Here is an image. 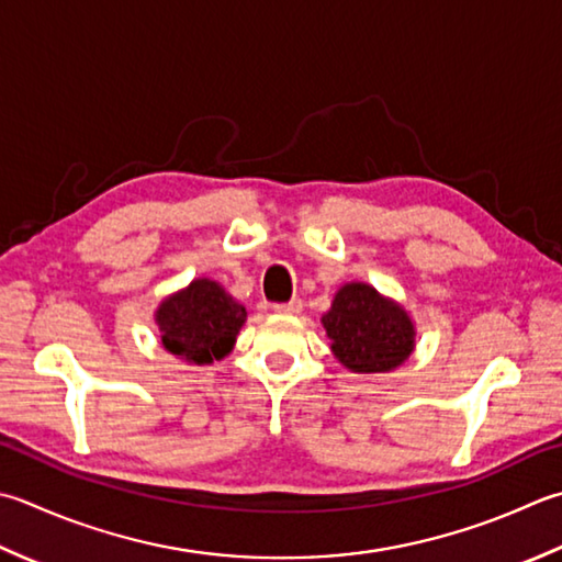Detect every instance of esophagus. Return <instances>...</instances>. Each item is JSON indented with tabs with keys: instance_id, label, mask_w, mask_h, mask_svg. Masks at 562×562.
<instances>
[{
	"instance_id": "esophagus-1",
	"label": "esophagus",
	"mask_w": 562,
	"mask_h": 562,
	"mask_svg": "<svg viewBox=\"0 0 562 562\" xmlns=\"http://www.w3.org/2000/svg\"><path fill=\"white\" fill-rule=\"evenodd\" d=\"M274 312L278 314H300L302 312V300H290L284 304H274Z\"/></svg>"
}]
</instances>
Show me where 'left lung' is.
<instances>
[{"instance_id": "8db88e82", "label": "left lung", "mask_w": 562, "mask_h": 562, "mask_svg": "<svg viewBox=\"0 0 562 562\" xmlns=\"http://www.w3.org/2000/svg\"><path fill=\"white\" fill-rule=\"evenodd\" d=\"M340 366L353 372H390L414 353L412 316L366 282H348L322 316Z\"/></svg>"}]
</instances>
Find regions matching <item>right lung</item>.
I'll list each match as a JSON object with an SVG mask.
<instances>
[{
  "instance_id": "right-lung-1",
  "label": "right lung",
  "mask_w": 562,
  "mask_h": 562,
  "mask_svg": "<svg viewBox=\"0 0 562 562\" xmlns=\"http://www.w3.org/2000/svg\"><path fill=\"white\" fill-rule=\"evenodd\" d=\"M246 316V306L222 284L200 278L160 302L156 324L168 353L192 366H209L234 350Z\"/></svg>"
}]
</instances>
